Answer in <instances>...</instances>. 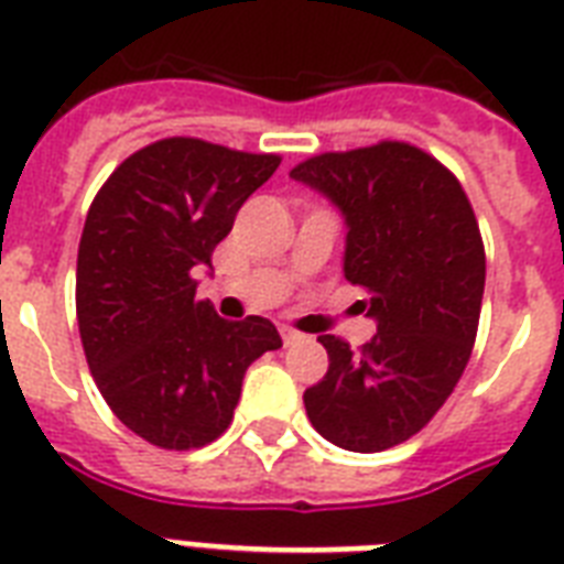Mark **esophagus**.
<instances>
[{
	"label": "esophagus",
	"mask_w": 564,
	"mask_h": 564,
	"mask_svg": "<svg viewBox=\"0 0 564 564\" xmlns=\"http://www.w3.org/2000/svg\"><path fill=\"white\" fill-rule=\"evenodd\" d=\"M281 339H283V345H286V348H290V345L301 343V339H304V336H301L299 330H290V327H283V330H281Z\"/></svg>",
	"instance_id": "1"
}]
</instances>
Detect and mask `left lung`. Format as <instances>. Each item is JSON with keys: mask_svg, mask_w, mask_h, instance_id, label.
<instances>
[{"mask_svg": "<svg viewBox=\"0 0 564 564\" xmlns=\"http://www.w3.org/2000/svg\"><path fill=\"white\" fill-rule=\"evenodd\" d=\"M290 178L345 219V278L377 334L360 351L318 336L330 366L304 392L313 427L334 445L377 454L415 436L459 383L486 286L471 202L451 172L410 143L316 154Z\"/></svg>", "mask_w": 564, "mask_h": 564, "instance_id": "1", "label": "left lung"}]
</instances>
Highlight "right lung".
Returning <instances> with one entry per match:
<instances>
[{
  "instance_id": "add662e5",
  "label": "right lung",
  "mask_w": 564,
  "mask_h": 564,
  "mask_svg": "<svg viewBox=\"0 0 564 564\" xmlns=\"http://www.w3.org/2000/svg\"><path fill=\"white\" fill-rule=\"evenodd\" d=\"M278 166V154L170 137L119 163L93 198L75 272L82 345L113 415L152 445L219 438L248 366L281 348L269 318L228 322L195 299V274Z\"/></svg>"
}]
</instances>
